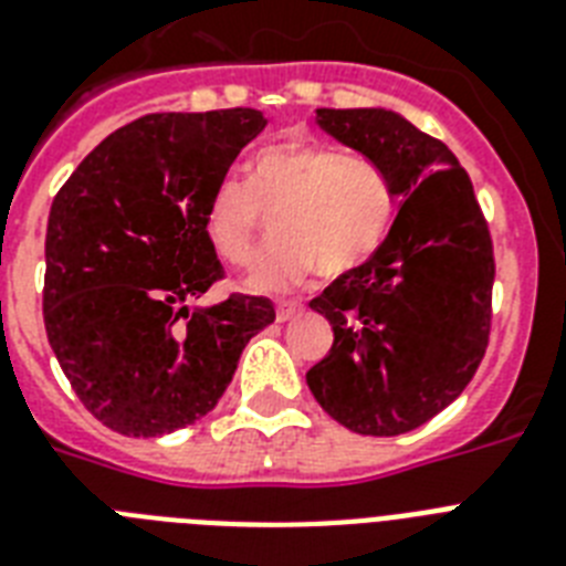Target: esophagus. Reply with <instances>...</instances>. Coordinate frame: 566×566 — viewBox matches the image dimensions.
I'll return each instance as SVG.
<instances>
[{
	"label": "esophagus",
	"instance_id": "esophagus-1",
	"mask_svg": "<svg viewBox=\"0 0 566 566\" xmlns=\"http://www.w3.org/2000/svg\"><path fill=\"white\" fill-rule=\"evenodd\" d=\"M296 314H300V305H296V302H279V305H275V319H279V323H287V319H293Z\"/></svg>",
	"mask_w": 566,
	"mask_h": 566
}]
</instances>
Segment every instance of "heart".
<instances>
[{
  "instance_id": "1",
  "label": "heart",
  "mask_w": 566,
  "mask_h": 566,
  "mask_svg": "<svg viewBox=\"0 0 566 566\" xmlns=\"http://www.w3.org/2000/svg\"><path fill=\"white\" fill-rule=\"evenodd\" d=\"M261 217L273 222L275 247L249 273L247 287L287 291L311 273L344 279L361 270L394 229L396 188L370 158L284 140L249 161L247 190L229 181L211 193L202 226L213 255L247 266L258 252Z\"/></svg>"
}]
</instances>
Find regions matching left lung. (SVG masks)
I'll use <instances>...</instances> for the list:
<instances>
[{
	"label": "left lung",
	"mask_w": 566,
	"mask_h": 566,
	"mask_svg": "<svg viewBox=\"0 0 566 566\" xmlns=\"http://www.w3.org/2000/svg\"><path fill=\"white\" fill-rule=\"evenodd\" d=\"M323 132L378 161L405 202L385 247L308 305L335 344L308 370L328 417L394 438L455 402L491 335L493 243L458 158L385 108H317Z\"/></svg>",
	"instance_id": "obj_1"
}]
</instances>
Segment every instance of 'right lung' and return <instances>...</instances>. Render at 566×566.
<instances>
[{"mask_svg": "<svg viewBox=\"0 0 566 566\" xmlns=\"http://www.w3.org/2000/svg\"><path fill=\"white\" fill-rule=\"evenodd\" d=\"M255 108L146 114L84 158L52 199L43 323L75 396L108 429L158 438L211 411L240 353L275 319L264 296L193 308L222 279L205 208Z\"/></svg>", "mask_w": 566, "mask_h": 566, "instance_id": "right-lung-1", "label": "right lung"}]
</instances>
